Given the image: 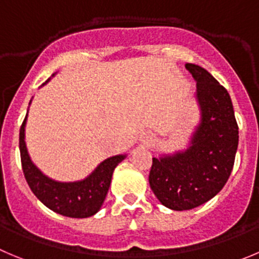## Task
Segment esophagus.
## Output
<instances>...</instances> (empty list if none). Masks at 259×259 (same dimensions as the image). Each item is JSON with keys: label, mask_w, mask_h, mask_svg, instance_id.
Segmentation results:
<instances>
[{"label": "esophagus", "mask_w": 259, "mask_h": 259, "mask_svg": "<svg viewBox=\"0 0 259 259\" xmlns=\"http://www.w3.org/2000/svg\"><path fill=\"white\" fill-rule=\"evenodd\" d=\"M142 142H144V144H146L147 146H150V145L154 144L155 139H154V136H152V135H146V136L144 137V140H142Z\"/></svg>", "instance_id": "esophagus-1"}]
</instances>
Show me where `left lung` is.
Segmentation results:
<instances>
[{
    "label": "left lung",
    "instance_id": "obj_1",
    "mask_svg": "<svg viewBox=\"0 0 259 259\" xmlns=\"http://www.w3.org/2000/svg\"><path fill=\"white\" fill-rule=\"evenodd\" d=\"M197 81L201 122L184 151L152 157L149 183L161 205L192 210L210 201L230 177L239 142V128L228 90L205 68L187 63Z\"/></svg>",
    "mask_w": 259,
    "mask_h": 259
}]
</instances>
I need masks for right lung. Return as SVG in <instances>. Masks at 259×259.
Segmentation results:
<instances>
[{"mask_svg":"<svg viewBox=\"0 0 259 259\" xmlns=\"http://www.w3.org/2000/svg\"><path fill=\"white\" fill-rule=\"evenodd\" d=\"M26 117L20 127L19 146L24 176L31 192L49 210L60 215L75 219H85L95 215L107 197L115 166L124 159L125 155L108 157L82 181L68 183L53 181L44 176L29 156L25 144Z\"/></svg>","mask_w":259,"mask_h":259,"instance_id":"right-lung-1","label":"right lung"}]
</instances>
